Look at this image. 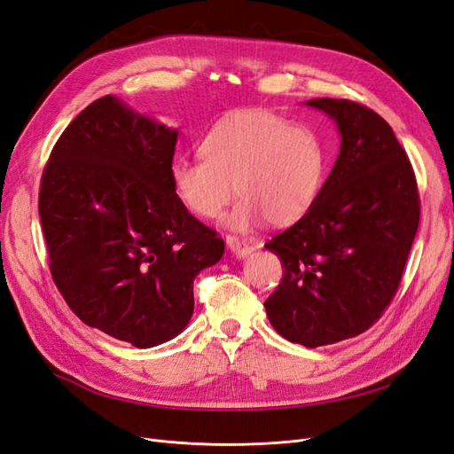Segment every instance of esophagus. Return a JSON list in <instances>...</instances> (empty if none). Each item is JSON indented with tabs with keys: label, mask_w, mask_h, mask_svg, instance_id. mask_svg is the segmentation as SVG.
Returning a JSON list of instances; mask_svg holds the SVG:
<instances>
[{
	"label": "esophagus",
	"mask_w": 454,
	"mask_h": 454,
	"mask_svg": "<svg viewBox=\"0 0 454 454\" xmlns=\"http://www.w3.org/2000/svg\"><path fill=\"white\" fill-rule=\"evenodd\" d=\"M227 248L231 250V254H235L237 257H248L254 252L252 246H248L244 240L235 239V237H227Z\"/></svg>",
	"instance_id": "obj_1"
}]
</instances>
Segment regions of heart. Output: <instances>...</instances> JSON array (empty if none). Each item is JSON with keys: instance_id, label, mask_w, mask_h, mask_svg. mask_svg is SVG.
<instances>
[{"instance_id": "1", "label": "heart", "mask_w": 454, "mask_h": 454, "mask_svg": "<svg viewBox=\"0 0 454 454\" xmlns=\"http://www.w3.org/2000/svg\"><path fill=\"white\" fill-rule=\"evenodd\" d=\"M199 155L202 160H174L176 199L189 214L214 219L237 193L240 200L223 223L239 232L252 231L263 217L274 227L299 222L318 197L325 172L318 136L267 109L219 119L200 140Z\"/></svg>"}]
</instances>
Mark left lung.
I'll return each mask as SVG.
<instances>
[{
    "label": "left lung",
    "mask_w": 454,
    "mask_h": 454,
    "mask_svg": "<svg viewBox=\"0 0 454 454\" xmlns=\"http://www.w3.org/2000/svg\"><path fill=\"white\" fill-rule=\"evenodd\" d=\"M305 106L333 119L340 149L310 210L265 244L284 267L265 310L277 333L316 348L364 333L388 307L420 206L413 167L387 121L350 100Z\"/></svg>",
    "instance_id": "1"
}]
</instances>
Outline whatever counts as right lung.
Segmentation results:
<instances>
[{"mask_svg":"<svg viewBox=\"0 0 454 454\" xmlns=\"http://www.w3.org/2000/svg\"><path fill=\"white\" fill-rule=\"evenodd\" d=\"M177 132L102 96L62 132L41 180L39 219L66 303L136 348L184 332L195 277L225 252L174 195Z\"/></svg>","mask_w":454,"mask_h":454,"instance_id":"obj_1","label":"right lung"}]
</instances>
